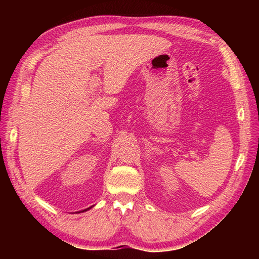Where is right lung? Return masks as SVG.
Returning <instances> with one entry per match:
<instances>
[{"instance_id":"add662e5","label":"right lung","mask_w":259,"mask_h":259,"mask_svg":"<svg viewBox=\"0 0 259 259\" xmlns=\"http://www.w3.org/2000/svg\"><path fill=\"white\" fill-rule=\"evenodd\" d=\"M90 208H91V207H90ZM90 208H88V209H85V210H83V211H87V210H89Z\"/></svg>"}]
</instances>
